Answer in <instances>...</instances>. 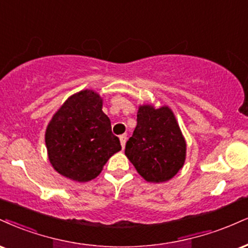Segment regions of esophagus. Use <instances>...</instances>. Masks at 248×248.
I'll use <instances>...</instances> for the list:
<instances>
[{
    "mask_svg": "<svg viewBox=\"0 0 248 248\" xmlns=\"http://www.w3.org/2000/svg\"><path fill=\"white\" fill-rule=\"evenodd\" d=\"M126 141H127V135L126 134H124V135L120 136V143L122 148H124V145H126Z\"/></svg>",
    "mask_w": 248,
    "mask_h": 248,
    "instance_id": "1",
    "label": "esophagus"
}]
</instances>
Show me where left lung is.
<instances>
[{"label": "left lung", "mask_w": 248, "mask_h": 248, "mask_svg": "<svg viewBox=\"0 0 248 248\" xmlns=\"http://www.w3.org/2000/svg\"><path fill=\"white\" fill-rule=\"evenodd\" d=\"M124 154L147 181L163 183L174 177L184 165L186 142L171 109L140 107Z\"/></svg>", "instance_id": "obj_1"}]
</instances>
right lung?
<instances>
[{"label":"right lung","mask_w":248,"mask_h":248,"mask_svg":"<svg viewBox=\"0 0 248 248\" xmlns=\"http://www.w3.org/2000/svg\"><path fill=\"white\" fill-rule=\"evenodd\" d=\"M101 106L99 94L84 90L71 95L53 116L45 140L50 164L60 174L79 183L92 180L121 150Z\"/></svg>","instance_id":"1"}]
</instances>
